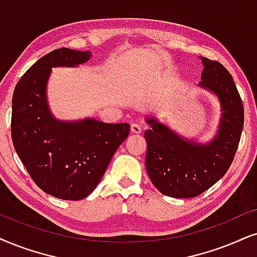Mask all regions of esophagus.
<instances>
[{"label":"esophagus","instance_id":"esophagus-1","mask_svg":"<svg viewBox=\"0 0 257 257\" xmlns=\"http://www.w3.org/2000/svg\"><path fill=\"white\" fill-rule=\"evenodd\" d=\"M131 129H132V133H134V134H140V133L142 132V126L138 124V123H133Z\"/></svg>","mask_w":257,"mask_h":257}]
</instances>
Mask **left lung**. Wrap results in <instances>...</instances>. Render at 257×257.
I'll return each mask as SVG.
<instances>
[{"instance_id":"1","label":"left lung","mask_w":257,"mask_h":257,"mask_svg":"<svg viewBox=\"0 0 257 257\" xmlns=\"http://www.w3.org/2000/svg\"><path fill=\"white\" fill-rule=\"evenodd\" d=\"M200 86L216 93L222 105L218 134L209 145L180 139L166 125L147 118L146 168L162 194L173 198L199 196L215 185L232 164L244 123V109L231 74L216 60L200 57Z\"/></svg>"}]
</instances>
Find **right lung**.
I'll return each instance as SVG.
<instances>
[{
    "mask_svg": "<svg viewBox=\"0 0 257 257\" xmlns=\"http://www.w3.org/2000/svg\"><path fill=\"white\" fill-rule=\"evenodd\" d=\"M89 51L59 48L32 65L16 84L12 105L13 145L28 174L44 192L64 200L89 196L104 175L129 123L95 119L57 121L48 111L46 83L54 66H76Z\"/></svg>",
    "mask_w": 257,
    "mask_h": 257,
    "instance_id": "add662e5",
    "label": "right lung"
}]
</instances>
